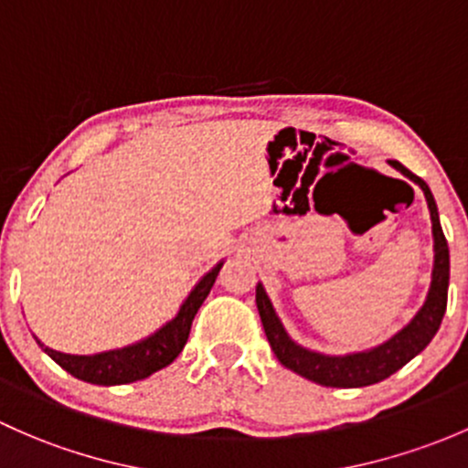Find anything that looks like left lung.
Returning <instances> with one entry per match:
<instances>
[{
    "instance_id": "obj_1",
    "label": "left lung",
    "mask_w": 468,
    "mask_h": 468,
    "mask_svg": "<svg viewBox=\"0 0 468 468\" xmlns=\"http://www.w3.org/2000/svg\"><path fill=\"white\" fill-rule=\"evenodd\" d=\"M395 170H399L403 176L415 181L421 190H424L426 204L431 210L432 221V250H435V264H432V280L426 303L421 304L420 312L415 314L410 323L397 332L395 336L388 338L381 346L372 347V350L343 354V356H329V354L312 352L307 347L298 346L289 338L287 329L280 323L278 314H275L271 300L264 292L262 282L255 287V303H258L260 318H262L264 334L269 338V346L278 361L284 367L293 370L296 375L309 378V381L318 383V386L327 388H363L372 386V383L383 381L397 370H401L410 358L424 350L432 341V336L440 329L441 318L446 312V298H449V244H446L444 230L440 224V213H437V204L432 199L431 188L426 186L424 179L412 175L410 170L403 168L399 161H390Z\"/></svg>"
}]
</instances>
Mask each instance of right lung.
Here are the masks:
<instances>
[{
	"instance_id": "right-lung-1",
	"label": "right lung",
	"mask_w": 468,
	"mask_h": 468,
	"mask_svg": "<svg viewBox=\"0 0 468 468\" xmlns=\"http://www.w3.org/2000/svg\"><path fill=\"white\" fill-rule=\"evenodd\" d=\"M221 264L224 262L215 264V267L195 284L190 296L186 298L184 304L179 307V314H176L170 323H165L164 327L156 329L154 334H150L144 341L134 343V346L121 347V350L90 354V356L56 352L39 341L37 346L42 347L62 370H67L69 375L80 378V381L93 383V386H122V383L141 381V378L154 375L161 367L170 366V363L179 356L181 350H184L195 314L199 312L201 303H204L206 296L210 293V289H213Z\"/></svg>"
}]
</instances>
